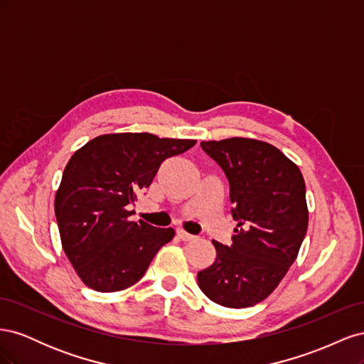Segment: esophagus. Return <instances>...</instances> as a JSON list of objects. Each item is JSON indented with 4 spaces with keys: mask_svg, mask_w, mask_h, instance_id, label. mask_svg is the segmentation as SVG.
<instances>
[{
    "mask_svg": "<svg viewBox=\"0 0 364 364\" xmlns=\"http://www.w3.org/2000/svg\"><path fill=\"white\" fill-rule=\"evenodd\" d=\"M178 237L182 240V241H193V240H196L197 237L196 235H191V234H188V232H185L183 229H178Z\"/></svg>",
    "mask_w": 364,
    "mask_h": 364,
    "instance_id": "esophagus-1",
    "label": "esophagus"
}]
</instances>
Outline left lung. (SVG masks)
<instances>
[{
	"label": "left lung",
	"instance_id": "left-lung-1",
	"mask_svg": "<svg viewBox=\"0 0 364 364\" xmlns=\"http://www.w3.org/2000/svg\"><path fill=\"white\" fill-rule=\"evenodd\" d=\"M229 181L237 222L230 246L213 241L217 258L197 273L200 290L228 308L252 306L278 287L308 228L305 182L281 150L249 138L203 141Z\"/></svg>",
	"mask_w": 364,
	"mask_h": 364
}]
</instances>
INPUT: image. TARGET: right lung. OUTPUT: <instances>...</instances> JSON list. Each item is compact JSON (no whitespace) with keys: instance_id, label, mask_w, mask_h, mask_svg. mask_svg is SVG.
Wrapping results in <instances>:
<instances>
[{"instance_id":"obj_1","label":"right lung","mask_w":364,"mask_h":364,"mask_svg":"<svg viewBox=\"0 0 364 364\" xmlns=\"http://www.w3.org/2000/svg\"><path fill=\"white\" fill-rule=\"evenodd\" d=\"M194 144V139L151 134H111L74 153L63 170L54 213L62 247L87 287L103 293L130 287L171 241V228L130 222L129 206L149 188L165 159Z\"/></svg>"}]
</instances>
